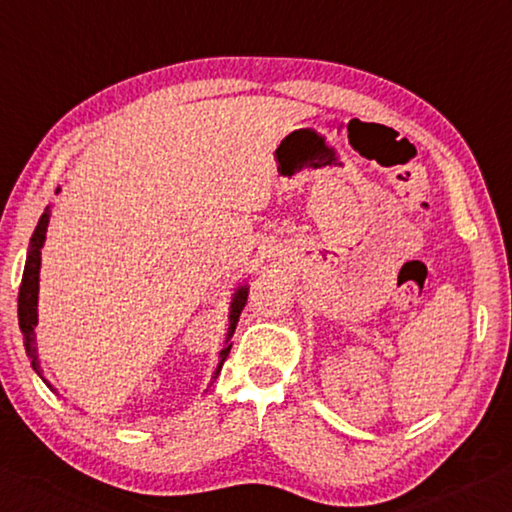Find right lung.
I'll return each mask as SVG.
<instances>
[{"instance_id": "1", "label": "right lung", "mask_w": 512, "mask_h": 512, "mask_svg": "<svg viewBox=\"0 0 512 512\" xmlns=\"http://www.w3.org/2000/svg\"><path fill=\"white\" fill-rule=\"evenodd\" d=\"M49 218H51V204L44 209L42 218L35 227L33 236H31V245H29V256H26V265H24V274H22V285H20V299H17V317H20V330L24 335V346L26 353L31 357L33 369L40 373V362H38V348H35V324H38V285H40V249L44 245V236H47V227H49ZM245 299H247V290L242 288L238 290L236 299H233L231 306V315H229V335H227V344L220 351V364L215 375L220 373L224 360L229 357L231 351V335L236 330L238 317L242 308H245Z\"/></svg>"}]
</instances>
